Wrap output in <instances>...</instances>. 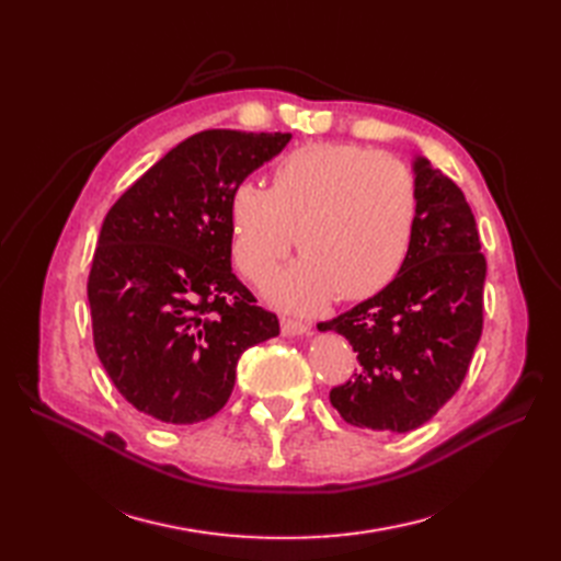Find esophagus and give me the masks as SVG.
<instances>
[{
    "mask_svg": "<svg viewBox=\"0 0 561 561\" xmlns=\"http://www.w3.org/2000/svg\"><path fill=\"white\" fill-rule=\"evenodd\" d=\"M311 328L307 322L295 320V318H280V332L285 336H299V334H307Z\"/></svg>",
    "mask_w": 561,
    "mask_h": 561,
    "instance_id": "1",
    "label": "esophagus"
}]
</instances>
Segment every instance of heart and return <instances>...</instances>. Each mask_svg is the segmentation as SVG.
Here are the masks:
<instances>
[{
  "instance_id": "heart-1",
  "label": "heart",
  "mask_w": 561,
  "mask_h": 561,
  "mask_svg": "<svg viewBox=\"0 0 561 561\" xmlns=\"http://www.w3.org/2000/svg\"><path fill=\"white\" fill-rule=\"evenodd\" d=\"M416 213V180L400 159L348 142L301 145L276 163L271 190L254 180L233 186V262L260 283L297 241L304 257L268 280L280 307L367 299L400 274Z\"/></svg>"
}]
</instances>
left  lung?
Wrapping results in <instances>:
<instances>
[{"label": "left lung", "mask_w": 561, "mask_h": 561, "mask_svg": "<svg viewBox=\"0 0 561 561\" xmlns=\"http://www.w3.org/2000/svg\"><path fill=\"white\" fill-rule=\"evenodd\" d=\"M419 213L410 254L381 293L318 330L358 353L355 375L330 390L351 426L410 433L461 388L484 322L486 260L456 182L414 161Z\"/></svg>", "instance_id": "8db88e82"}]
</instances>
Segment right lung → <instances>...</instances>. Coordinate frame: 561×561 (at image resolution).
<instances>
[{
    "instance_id": "1",
    "label": "right lung",
    "mask_w": 561,
    "mask_h": 561,
    "mask_svg": "<svg viewBox=\"0 0 561 561\" xmlns=\"http://www.w3.org/2000/svg\"><path fill=\"white\" fill-rule=\"evenodd\" d=\"M290 138L201 130L110 208L87 285L93 346L138 412L175 426L215 416L241 353L280 332L231 271L229 196Z\"/></svg>"
}]
</instances>
